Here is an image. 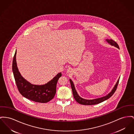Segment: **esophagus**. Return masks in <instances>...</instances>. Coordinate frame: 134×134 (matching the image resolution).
Returning a JSON list of instances; mask_svg holds the SVG:
<instances>
[{
    "label": "esophagus",
    "mask_w": 134,
    "mask_h": 134,
    "mask_svg": "<svg viewBox=\"0 0 134 134\" xmlns=\"http://www.w3.org/2000/svg\"><path fill=\"white\" fill-rule=\"evenodd\" d=\"M72 71V69L71 68H68L67 70V72L68 73H71Z\"/></svg>",
    "instance_id": "obj_1"
}]
</instances>
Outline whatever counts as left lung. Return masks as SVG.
Wrapping results in <instances>:
<instances>
[{"instance_id": "8db88e82", "label": "left lung", "mask_w": 134, "mask_h": 134, "mask_svg": "<svg viewBox=\"0 0 134 134\" xmlns=\"http://www.w3.org/2000/svg\"><path fill=\"white\" fill-rule=\"evenodd\" d=\"M106 40L107 41V42L109 44H110V45H111L112 46H114L115 47H117L118 48H119L118 43L115 41H114V40H109V39H106ZM69 80H70V84H71V88H72V93H73V97H74L75 100H76V101L77 102L79 103V104H80L85 105H95V104H97L102 102L103 101L108 99L109 98H110L114 93V92H115V91L117 88V87H118V85L119 79H118L117 82L115 84V85L114 86V87H113L112 91L110 92L108 94H107L105 96L102 97L101 98L94 99H92V100H87V99H83V98H81L79 96V94H77V92L75 90V88L74 87V85L73 81H72L71 79H70Z\"/></svg>"}]
</instances>
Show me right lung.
I'll use <instances>...</instances> for the list:
<instances>
[{
  "label": "right lung",
  "instance_id": "obj_1",
  "mask_svg": "<svg viewBox=\"0 0 134 134\" xmlns=\"http://www.w3.org/2000/svg\"><path fill=\"white\" fill-rule=\"evenodd\" d=\"M16 54L13 61L12 69L18 89L25 98L39 103H47L54 98L56 93V86L59 79L62 76L61 72L47 83L42 85H33L22 77L17 67Z\"/></svg>",
  "mask_w": 134,
  "mask_h": 134
}]
</instances>
